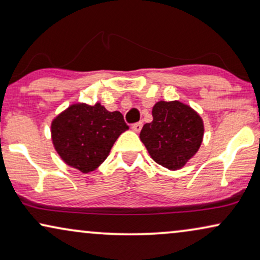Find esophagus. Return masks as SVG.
Instances as JSON below:
<instances>
[{
	"label": "esophagus",
	"instance_id": "1",
	"mask_svg": "<svg viewBox=\"0 0 260 260\" xmlns=\"http://www.w3.org/2000/svg\"><path fill=\"white\" fill-rule=\"evenodd\" d=\"M142 125H143V124H142L141 122L135 123V124H133V126H131V129H133L135 133H140L141 129H142Z\"/></svg>",
	"mask_w": 260,
	"mask_h": 260
}]
</instances>
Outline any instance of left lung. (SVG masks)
Segmentation results:
<instances>
[{
  "label": "left lung",
  "mask_w": 260,
  "mask_h": 260,
  "mask_svg": "<svg viewBox=\"0 0 260 260\" xmlns=\"http://www.w3.org/2000/svg\"><path fill=\"white\" fill-rule=\"evenodd\" d=\"M204 131L202 118L190 106L161 101L152 108V122L144 124L140 138L156 163L177 170L197 154Z\"/></svg>",
  "instance_id": "8db88e82"
}]
</instances>
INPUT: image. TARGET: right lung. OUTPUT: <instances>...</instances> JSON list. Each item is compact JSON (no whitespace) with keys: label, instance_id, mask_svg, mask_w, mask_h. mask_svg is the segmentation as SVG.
<instances>
[{"label":"right lung","instance_id":"obj_1","mask_svg":"<svg viewBox=\"0 0 260 260\" xmlns=\"http://www.w3.org/2000/svg\"><path fill=\"white\" fill-rule=\"evenodd\" d=\"M129 129L119 111L110 112L101 103H78L53 119L52 141L67 166L90 173L105 161L120 134Z\"/></svg>","mask_w":260,"mask_h":260}]
</instances>
